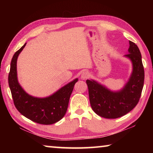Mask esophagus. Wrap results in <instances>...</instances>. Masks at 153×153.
<instances>
[{
    "instance_id": "esophagus-1",
    "label": "esophagus",
    "mask_w": 153,
    "mask_h": 153,
    "mask_svg": "<svg viewBox=\"0 0 153 153\" xmlns=\"http://www.w3.org/2000/svg\"><path fill=\"white\" fill-rule=\"evenodd\" d=\"M89 77V74L88 72H87V71H84L81 75V77H82V79H85L87 78H88Z\"/></svg>"
}]
</instances>
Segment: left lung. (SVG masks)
<instances>
[{
	"label": "left lung",
	"mask_w": 153,
	"mask_h": 153,
	"mask_svg": "<svg viewBox=\"0 0 153 153\" xmlns=\"http://www.w3.org/2000/svg\"><path fill=\"white\" fill-rule=\"evenodd\" d=\"M129 53L126 56L133 63V72L123 89L112 92L93 80L86 81L90 104L97 115L108 119L126 115L137 105L144 84L145 71L138 47L129 41Z\"/></svg>",
	"instance_id": "1"
}]
</instances>
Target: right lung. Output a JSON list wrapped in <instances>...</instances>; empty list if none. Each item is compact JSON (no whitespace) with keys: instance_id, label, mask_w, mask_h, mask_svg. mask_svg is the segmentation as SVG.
<instances>
[{"instance_id":"right-lung-1","label":"right lung","mask_w":153,"mask_h":153,"mask_svg":"<svg viewBox=\"0 0 153 153\" xmlns=\"http://www.w3.org/2000/svg\"><path fill=\"white\" fill-rule=\"evenodd\" d=\"M25 45L16 52L10 64L8 84L13 101L18 111L31 121L40 124H53L60 120L66 114L70 95L77 79L47 98L39 99L29 95L18 83L16 71L18 56Z\"/></svg>"}]
</instances>
